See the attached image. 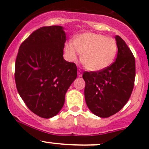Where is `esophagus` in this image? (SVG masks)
Returning <instances> with one entry per match:
<instances>
[{"label":"esophagus","instance_id":"34e87169","mask_svg":"<svg viewBox=\"0 0 149 149\" xmlns=\"http://www.w3.org/2000/svg\"><path fill=\"white\" fill-rule=\"evenodd\" d=\"M77 73H78V76H79V77H81V76H82V71L80 70V69H78Z\"/></svg>","mask_w":149,"mask_h":149}]
</instances>
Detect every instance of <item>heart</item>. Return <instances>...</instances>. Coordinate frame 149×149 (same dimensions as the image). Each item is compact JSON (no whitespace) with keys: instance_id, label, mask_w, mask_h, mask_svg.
<instances>
[{"instance_id":"b5f03b06","label":"heart","mask_w":149,"mask_h":149,"mask_svg":"<svg viewBox=\"0 0 149 149\" xmlns=\"http://www.w3.org/2000/svg\"><path fill=\"white\" fill-rule=\"evenodd\" d=\"M65 51L70 61L77 60L78 52L81 55L82 64L87 70L99 72L112 65L118 52V45L111 37L86 32L76 36L73 42L66 43Z\"/></svg>"}]
</instances>
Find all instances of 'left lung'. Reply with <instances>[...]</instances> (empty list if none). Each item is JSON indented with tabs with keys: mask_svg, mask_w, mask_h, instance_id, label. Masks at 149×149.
<instances>
[{
	"mask_svg": "<svg viewBox=\"0 0 149 149\" xmlns=\"http://www.w3.org/2000/svg\"><path fill=\"white\" fill-rule=\"evenodd\" d=\"M115 38L118 50L116 61L101 71L83 74L86 103L100 118H108L119 112L128 101L134 86V57L120 37Z\"/></svg>",
	"mask_w": 149,
	"mask_h": 149,
	"instance_id": "obj_1",
	"label": "left lung"
}]
</instances>
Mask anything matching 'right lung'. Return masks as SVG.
I'll use <instances>...</instances> for the list:
<instances>
[{"label": "right lung", "instance_id": "right-lung-1", "mask_svg": "<svg viewBox=\"0 0 149 149\" xmlns=\"http://www.w3.org/2000/svg\"><path fill=\"white\" fill-rule=\"evenodd\" d=\"M66 34L61 26L34 31L21 45L15 63L19 95L32 112L51 118L61 111L77 67L63 58Z\"/></svg>", "mask_w": 149, "mask_h": 149}]
</instances>
